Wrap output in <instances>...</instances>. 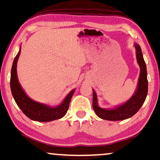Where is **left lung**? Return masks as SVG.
Instances as JSON below:
<instances>
[{"instance_id":"8db88e82","label":"left lung","mask_w":160,"mask_h":160,"mask_svg":"<svg viewBox=\"0 0 160 160\" xmlns=\"http://www.w3.org/2000/svg\"><path fill=\"white\" fill-rule=\"evenodd\" d=\"M134 46L136 50L138 63L140 68L137 88L128 101L111 109H105L99 107L98 105L97 93L93 89V108L96 114L100 118L108 121H121L131 118L140 110L146 100L148 93L146 65L142 57V50L140 45L135 43Z\"/></svg>"}]
</instances>
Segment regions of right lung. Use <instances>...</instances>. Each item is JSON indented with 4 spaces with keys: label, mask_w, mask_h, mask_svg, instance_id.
Listing matches in <instances>:
<instances>
[{
    "label": "right lung",
    "mask_w": 160,
    "mask_h": 160,
    "mask_svg": "<svg viewBox=\"0 0 160 160\" xmlns=\"http://www.w3.org/2000/svg\"><path fill=\"white\" fill-rule=\"evenodd\" d=\"M21 46L20 50L14 58L11 70L10 86L12 96L15 100L17 105L25 116L33 121L39 122H48L57 119L61 118L67 113L69 108V102L74 94V89L68 93L63 101L60 105L55 107H50L45 104L40 103L31 99L28 96L19 82L18 73H17V63L20 55Z\"/></svg>",
    "instance_id": "right-lung-1"
}]
</instances>
